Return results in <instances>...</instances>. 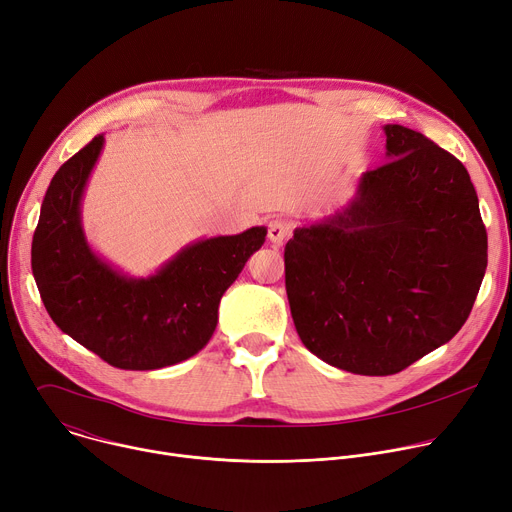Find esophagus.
Listing matches in <instances>:
<instances>
[{
	"label": "esophagus",
	"instance_id": "1",
	"mask_svg": "<svg viewBox=\"0 0 512 512\" xmlns=\"http://www.w3.org/2000/svg\"><path fill=\"white\" fill-rule=\"evenodd\" d=\"M289 229H291L289 223L283 221V219L270 221V225H268V240H270L274 246H281V244L287 240Z\"/></svg>",
	"mask_w": 512,
	"mask_h": 512
}]
</instances>
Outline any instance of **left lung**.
I'll use <instances>...</instances> for the list:
<instances>
[{"label":"left lung","mask_w":512,"mask_h":512,"mask_svg":"<svg viewBox=\"0 0 512 512\" xmlns=\"http://www.w3.org/2000/svg\"><path fill=\"white\" fill-rule=\"evenodd\" d=\"M387 164L348 203L297 227L285 248L305 348L357 375H393L447 344L480 291L488 238L478 194L451 153L385 125Z\"/></svg>","instance_id":"obj_1"}]
</instances>
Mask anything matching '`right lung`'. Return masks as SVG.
<instances>
[{"label":"right lung","mask_w":512,"mask_h":512,"mask_svg":"<svg viewBox=\"0 0 512 512\" xmlns=\"http://www.w3.org/2000/svg\"><path fill=\"white\" fill-rule=\"evenodd\" d=\"M104 133L53 176L32 238V274L57 328L112 367L151 371L207 346L223 293L262 248L266 227L201 238L147 277H131L96 254L82 201Z\"/></svg>","instance_id":"right-lung-1"}]
</instances>
